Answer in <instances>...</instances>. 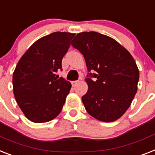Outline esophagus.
<instances>
[{
  "label": "esophagus",
  "mask_w": 155,
  "mask_h": 155,
  "mask_svg": "<svg viewBox=\"0 0 155 155\" xmlns=\"http://www.w3.org/2000/svg\"><path fill=\"white\" fill-rule=\"evenodd\" d=\"M78 83H79V80H75V81H72L71 82V85H72L73 87H75L77 85Z\"/></svg>",
  "instance_id": "esophagus-1"
}]
</instances>
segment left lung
<instances>
[{"label": "left lung", "mask_w": 155, "mask_h": 155, "mask_svg": "<svg viewBox=\"0 0 155 155\" xmlns=\"http://www.w3.org/2000/svg\"><path fill=\"white\" fill-rule=\"evenodd\" d=\"M71 45L84 55L89 71L88 90L82 97L85 109L99 121H115L137 92L139 71L134 58L114 39L96 32L78 33Z\"/></svg>", "instance_id": "8db88e82"}]
</instances>
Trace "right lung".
Listing matches in <instances>:
<instances>
[{
    "mask_svg": "<svg viewBox=\"0 0 155 155\" xmlns=\"http://www.w3.org/2000/svg\"><path fill=\"white\" fill-rule=\"evenodd\" d=\"M75 33L56 32L39 39L28 49L12 76L15 99L26 118L46 123L62 110L71 83L56 75Z\"/></svg>",
    "mask_w": 155,
    "mask_h": 155,
    "instance_id": "right-lung-1",
    "label": "right lung"
}]
</instances>
